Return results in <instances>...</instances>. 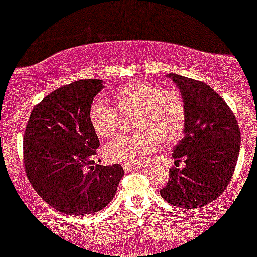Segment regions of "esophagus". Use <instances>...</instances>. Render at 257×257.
Instances as JSON below:
<instances>
[{
    "label": "esophagus",
    "mask_w": 257,
    "mask_h": 257,
    "mask_svg": "<svg viewBox=\"0 0 257 257\" xmlns=\"http://www.w3.org/2000/svg\"><path fill=\"white\" fill-rule=\"evenodd\" d=\"M122 168H124L125 172H131L133 170H140L142 166H138V165H124Z\"/></svg>",
    "instance_id": "1"
}]
</instances>
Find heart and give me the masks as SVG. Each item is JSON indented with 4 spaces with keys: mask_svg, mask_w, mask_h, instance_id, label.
<instances>
[{
    "mask_svg": "<svg viewBox=\"0 0 257 257\" xmlns=\"http://www.w3.org/2000/svg\"><path fill=\"white\" fill-rule=\"evenodd\" d=\"M113 107L94 100L89 110V121L99 138H110L118 126L119 115L132 113L133 133L119 135L103 149L107 161L124 165L142 163L163 145H172L185 128L186 107L177 91L153 83L132 82L111 94Z\"/></svg>",
    "mask_w": 257,
    "mask_h": 257,
    "instance_id": "heart-1",
    "label": "heart"
}]
</instances>
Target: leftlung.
Instances as JSON below:
<instances>
[{
	"mask_svg": "<svg viewBox=\"0 0 257 257\" xmlns=\"http://www.w3.org/2000/svg\"><path fill=\"white\" fill-rule=\"evenodd\" d=\"M180 90L186 107L184 137L173 149L175 164L160 191L171 205L201 208L222 194L233 177L241 132L229 106L206 83L168 73Z\"/></svg>",
	"mask_w": 257,
	"mask_h": 257,
	"instance_id": "1",
	"label": "left lung"
}]
</instances>
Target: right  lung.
I'll return each instance as SVG.
<instances>
[{"mask_svg": "<svg viewBox=\"0 0 257 257\" xmlns=\"http://www.w3.org/2000/svg\"><path fill=\"white\" fill-rule=\"evenodd\" d=\"M103 80L83 79L55 90L31 111L23 160L31 186L48 205L68 215L99 212L113 199L124 170L101 166L89 110Z\"/></svg>", "mask_w": 257, "mask_h": 257, "instance_id": "add662e5", "label": "right lung"}]
</instances>
